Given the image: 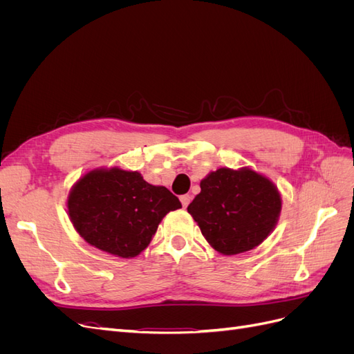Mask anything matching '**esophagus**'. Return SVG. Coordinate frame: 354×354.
<instances>
[{"label": "esophagus", "mask_w": 354, "mask_h": 354, "mask_svg": "<svg viewBox=\"0 0 354 354\" xmlns=\"http://www.w3.org/2000/svg\"><path fill=\"white\" fill-rule=\"evenodd\" d=\"M180 201H181V205L186 208L189 203H190V201H192V196L190 195H183V196H180Z\"/></svg>", "instance_id": "1"}]
</instances>
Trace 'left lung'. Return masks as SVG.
<instances>
[{"label":"left lung","instance_id":"left-lung-1","mask_svg":"<svg viewBox=\"0 0 354 354\" xmlns=\"http://www.w3.org/2000/svg\"><path fill=\"white\" fill-rule=\"evenodd\" d=\"M281 208V195L269 178L250 168H218L201 181V194L187 211L214 250L234 255L269 236Z\"/></svg>","mask_w":354,"mask_h":354}]
</instances>
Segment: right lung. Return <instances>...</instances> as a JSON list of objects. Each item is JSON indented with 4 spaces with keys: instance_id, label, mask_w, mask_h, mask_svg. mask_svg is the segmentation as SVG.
I'll return each mask as SVG.
<instances>
[{
    "instance_id": "1",
    "label": "right lung",
    "mask_w": 354,
    "mask_h": 354,
    "mask_svg": "<svg viewBox=\"0 0 354 354\" xmlns=\"http://www.w3.org/2000/svg\"><path fill=\"white\" fill-rule=\"evenodd\" d=\"M181 208L164 186L149 185L137 171L93 169L77 181L68 198L73 227L90 245L133 259L151 243L158 224Z\"/></svg>"
}]
</instances>
